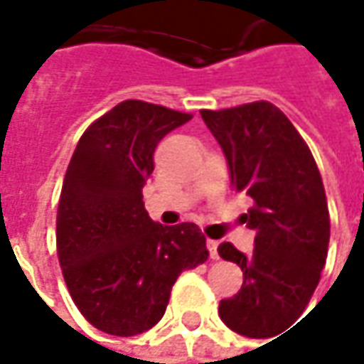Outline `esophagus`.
<instances>
[{
    "label": "esophagus",
    "instance_id": "1",
    "mask_svg": "<svg viewBox=\"0 0 364 364\" xmlns=\"http://www.w3.org/2000/svg\"><path fill=\"white\" fill-rule=\"evenodd\" d=\"M205 245H208V250H210V257H212L213 261H218L220 259V255H218V242L215 240H208Z\"/></svg>",
    "mask_w": 364,
    "mask_h": 364
}]
</instances>
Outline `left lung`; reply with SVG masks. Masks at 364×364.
<instances>
[{
	"mask_svg": "<svg viewBox=\"0 0 364 364\" xmlns=\"http://www.w3.org/2000/svg\"><path fill=\"white\" fill-rule=\"evenodd\" d=\"M201 118L222 146L232 187L255 199L242 215L257 232L255 250L245 255L230 242L218 248L245 273L240 291L220 301V318L242 336L271 338L301 316L324 269L330 242L324 183L308 144L273 103L203 109Z\"/></svg>",
	"mask_w": 364,
	"mask_h": 364,
	"instance_id": "8db88e82",
	"label": "left lung"
}]
</instances>
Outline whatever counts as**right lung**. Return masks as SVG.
<instances>
[{
    "instance_id": "add662e5",
    "label": "right lung",
    "mask_w": 364,
    "mask_h": 364,
    "mask_svg": "<svg viewBox=\"0 0 364 364\" xmlns=\"http://www.w3.org/2000/svg\"><path fill=\"white\" fill-rule=\"evenodd\" d=\"M189 119L128 100L93 122L73 152L56 213V250L75 306L105 334L151 330L177 277L210 257L196 224H156L142 201L156 144Z\"/></svg>"
}]
</instances>
